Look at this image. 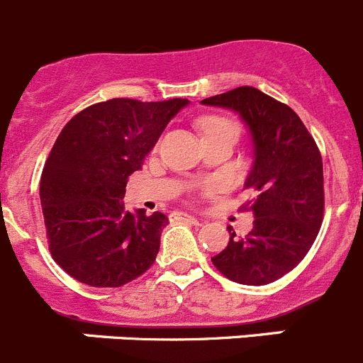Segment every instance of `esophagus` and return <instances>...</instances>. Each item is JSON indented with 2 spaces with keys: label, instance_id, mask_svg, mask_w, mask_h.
Instances as JSON below:
<instances>
[{
  "label": "esophagus",
  "instance_id": "1",
  "mask_svg": "<svg viewBox=\"0 0 363 363\" xmlns=\"http://www.w3.org/2000/svg\"><path fill=\"white\" fill-rule=\"evenodd\" d=\"M174 219H178V220H185V223H191V224H201V220L199 219H196V217H192V216H189V213H174Z\"/></svg>",
  "mask_w": 363,
  "mask_h": 363
}]
</instances>
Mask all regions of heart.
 Returning a JSON list of instances; mask_svg holds the SVG:
<instances>
[{"label": "heart", "instance_id": "heart-1", "mask_svg": "<svg viewBox=\"0 0 363 363\" xmlns=\"http://www.w3.org/2000/svg\"><path fill=\"white\" fill-rule=\"evenodd\" d=\"M201 130L205 139H213V137H239V124L231 117L226 116H208L201 119Z\"/></svg>", "mask_w": 363, "mask_h": 363}]
</instances>
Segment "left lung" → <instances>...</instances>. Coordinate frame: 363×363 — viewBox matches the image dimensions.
<instances>
[{
    "mask_svg": "<svg viewBox=\"0 0 363 363\" xmlns=\"http://www.w3.org/2000/svg\"><path fill=\"white\" fill-rule=\"evenodd\" d=\"M201 103L240 113L253 135L255 164L246 179L257 198L244 239L228 226L230 242L212 258L220 274L242 285H267L291 272L310 251L324 217L323 157L298 113L244 85Z\"/></svg>",
    "mask_w": 363,
    "mask_h": 363,
    "instance_id": "1",
    "label": "left lung"
}]
</instances>
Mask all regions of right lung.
Masks as SVG:
<instances>
[{
	"instance_id": "right-lung-1",
	"label": "right lung",
	"mask_w": 363,
	"mask_h": 363,
	"mask_svg": "<svg viewBox=\"0 0 363 363\" xmlns=\"http://www.w3.org/2000/svg\"><path fill=\"white\" fill-rule=\"evenodd\" d=\"M187 103L113 98L62 128L40 176V205L50 253L69 276L91 287H123L153 265L167 217L128 212L121 199L128 176Z\"/></svg>"
}]
</instances>
